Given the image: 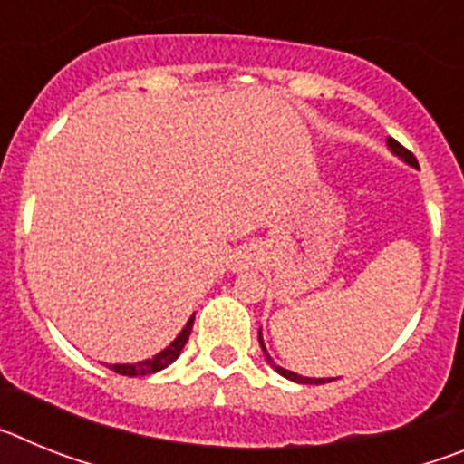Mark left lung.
Listing matches in <instances>:
<instances>
[{
	"label": "left lung",
	"instance_id": "left-lung-1",
	"mask_svg": "<svg viewBox=\"0 0 464 464\" xmlns=\"http://www.w3.org/2000/svg\"><path fill=\"white\" fill-rule=\"evenodd\" d=\"M388 149L392 150V153L397 155V158H401L404 160V162H407V165H411V167H418V160L413 158V153L411 150H407L404 149V146H401V143H397L395 139H391L388 137ZM260 346H262V353H265V358H267V362L272 364L274 370L278 372V374L281 376H285V379H290V381H295V383H315V385H321V383H330V381H334V379H309V376H299V374H295V372H290V370H283V367H278L276 362H274L272 360V355L267 353V348H265V342H262V332H260Z\"/></svg>",
	"mask_w": 464,
	"mask_h": 464
}]
</instances>
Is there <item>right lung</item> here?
Returning <instances> with one entry per match:
<instances>
[{
	"label": "right lung",
	"mask_w": 464,
	"mask_h": 464,
	"mask_svg": "<svg viewBox=\"0 0 464 464\" xmlns=\"http://www.w3.org/2000/svg\"><path fill=\"white\" fill-rule=\"evenodd\" d=\"M192 323H195V315H190V321L186 323L181 334H179V337H176L165 351H160L158 355H153V358L143 360V362H134V364H109V367L116 372V374H122V376H149L160 370H165V367H169V364L181 355L183 346H186L188 337H190Z\"/></svg>",
	"instance_id": "add662e5"
}]
</instances>
